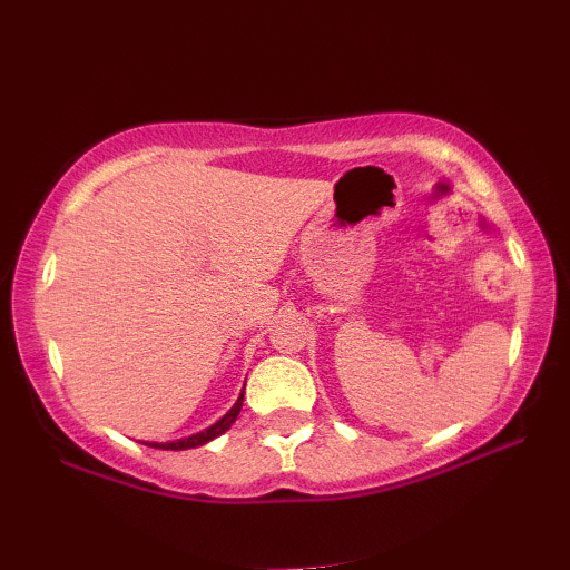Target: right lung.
I'll return each mask as SVG.
<instances>
[{
    "instance_id": "obj_1",
    "label": "right lung",
    "mask_w": 570,
    "mask_h": 570,
    "mask_svg": "<svg viewBox=\"0 0 570 570\" xmlns=\"http://www.w3.org/2000/svg\"><path fill=\"white\" fill-rule=\"evenodd\" d=\"M243 390H245V386H243ZM243 394H245V392H240L238 402H235V404L230 406V412L225 414L223 419H218V422L213 424V426H208L206 432H198V434H193V436L178 439V442H166V444L146 442V444H148V446H154V449H170V452H180V449H193V446H203V444H208L210 439H216V436H220V434L228 432L230 424L235 422V419H238V414H240V406H243Z\"/></svg>"
}]
</instances>
